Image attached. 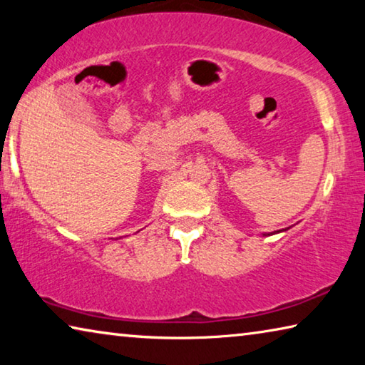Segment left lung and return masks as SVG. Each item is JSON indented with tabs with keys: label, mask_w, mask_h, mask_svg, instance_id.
Returning <instances> with one entry per match:
<instances>
[{
	"label": "left lung",
	"mask_w": 365,
	"mask_h": 365,
	"mask_svg": "<svg viewBox=\"0 0 365 365\" xmlns=\"http://www.w3.org/2000/svg\"><path fill=\"white\" fill-rule=\"evenodd\" d=\"M289 228V227H288ZM288 228H283V230H277V232H272V233H264V237H269V235H275V233H280V232H287Z\"/></svg>",
	"instance_id": "left-lung-1"
}]
</instances>
